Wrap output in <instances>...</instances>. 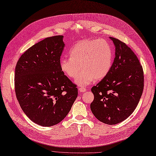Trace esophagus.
<instances>
[{
  "mask_svg": "<svg viewBox=\"0 0 156 156\" xmlns=\"http://www.w3.org/2000/svg\"><path fill=\"white\" fill-rule=\"evenodd\" d=\"M78 90H79L80 92H85L87 91V90H86V88H84V87H80V88H78Z\"/></svg>",
  "mask_w": 156,
  "mask_h": 156,
  "instance_id": "1",
  "label": "esophagus"
}]
</instances>
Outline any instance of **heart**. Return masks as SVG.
<instances>
[{"label": "heart", "mask_w": 156, "mask_h": 156, "mask_svg": "<svg viewBox=\"0 0 156 156\" xmlns=\"http://www.w3.org/2000/svg\"><path fill=\"white\" fill-rule=\"evenodd\" d=\"M69 56L61 59L60 68L65 75L75 78L81 67L83 71L75 80L80 86L103 79L112 66L111 47L102 39H87L78 42L70 50Z\"/></svg>", "instance_id": "1"}]
</instances>
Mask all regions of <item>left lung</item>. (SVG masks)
Masks as SVG:
<instances>
[{
	"instance_id": "obj_1",
	"label": "left lung",
	"mask_w": 156,
	"mask_h": 156,
	"mask_svg": "<svg viewBox=\"0 0 156 156\" xmlns=\"http://www.w3.org/2000/svg\"><path fill=\"white\" fill-rule=\"evenodd\" d=\"M115 45V58L109 73L91 91L90 109L104 123L116 125L128 118L139 102L144 87L142 65L125 43L110 37Z\"/></svg>"
}]
</instances>
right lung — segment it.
Returning a JSON list of instances; mask_svg holds the SVG:
<instances>
[{
    "mask_svg": "<svg viewBox=\"0 0 156 156\" xmlns=\"http://www.w3.org/2000/svg\"><path fill=\"white\" fill-rule=\"evenodd\" d=\"M62 35L47 37L24 52L15 68L14 88L23 112L42 126L58 124L78 96L77 86L62 73Z\"/></svg>",
    "mask_w": 156,
    "mask_h": 156,
    "instance_id": "obj_1",
    "label": "right lung"
}]
</instances>
